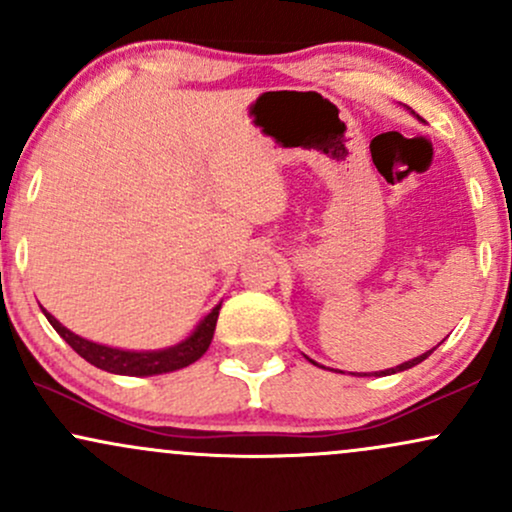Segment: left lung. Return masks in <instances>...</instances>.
Wrapping results in <instances>:
<instances>
[{
	"mask_svg": "<svg viewBox=\"0 0 512 512\" xmlns=\"http://www.w3.org/2000/svg\"><path fill=\"white\" fill-rule=\"evenodd\" d=\"M433 349H436V346H433ZM433 349L431 351H426V354H421V356H416V358H411V361H407V363H399L397 368H387V370H380V375H392V373H399V370H407V368H414V366H419L421 361H424V358H428L433 354ZM363 375H368V373H363ZM378 375V373H375Z\"/></svg>",
	"mask_w": 512,
	"mask_h": 512,
	"instance_id": "left-lung-1",
	"label": "left lung"
}]
</instances>
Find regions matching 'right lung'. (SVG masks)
Wrapping results in <instances>:
<instances>
[{"instance_id":"1","label":"right lung","mask_w":512,"mask_h":512,"mask_svg":"<svg viewBox=\"0 0 512 512\" xmlns=\"http://www.w3.org/2000/svg\"><path fill=\"white\" fill-rule=\"evenodd\" d=\"M221 303L216 305L211 313L204 317L197 325V330L185 339V342L168 346V349L158 351H125V349H113V346L88 342V339L79 337L72 330L62 325L57 317H52L48 310H43L45 317L55 332L67 342L81 358H86L91 366L108 370L115 375H161L170 373V370H180L190 363H195L197 358L204 356V351L209 349L211 339H214L216 320H219Z\"/></svg>"}]
</instances>
